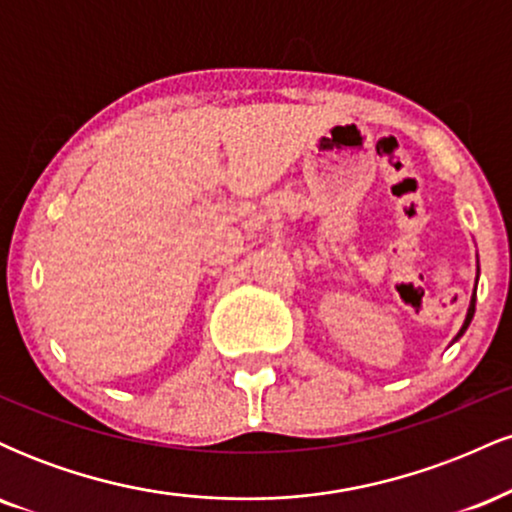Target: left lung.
Instances as JSON below:
<instances>
[{
    "label": "left lung",
    "mask_w": 512,
    "mask_h": 512,
    "mask_svg": "<svg viewBox=\"0 0 512 512\" xmlns=\"http://www.w3.org/2000/svg\"><path fill=\"white\" fill-rule=\"evenodd\" d=\"M474 303H477V296H474V298H472V305H469V313H467V320H464L462 330H460V334H457V337H462V334H464V330H467V327H469V322H472V317H474Z\"/></svg>",
    "instance_id": "obj_1"
}]
</instances>
